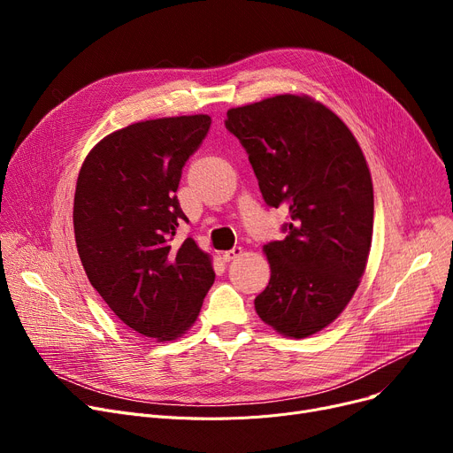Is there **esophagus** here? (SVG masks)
<instances>
[{"mask_svg":"<svg viewBox=\"0 0 453 453\" xmlns=\"http://www.w3.org/2000/svg\"><path fill=\"white\" fill-rule=\"evenodd\" d=\"M242 255V248H233V250H227V251H224L222 253V258L226 260V263H229V260H233V258H236V257H241Z\"/></svg>","mask_w":453,"mask_h":453,"instance_id":"esophagus-1","label":"esophagus"}]
</instances>
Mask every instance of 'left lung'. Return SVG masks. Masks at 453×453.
Returning <instances> with one entry per match:
<instances>
[{"instance_id":"1","label":"left lung","mask_w":453,"mask_h":453,"mask_svg":"<svg viewBox=\"0 0 453 453\" xmlns=\"http://www.w3.org/2000/svg\"><path fill=\"white\" fill-rule=\"evenodd\" d=\"M263 198L288 209L287 239L263 248L270 282L258 318L303 340L334 321L365 272L374 195L365 156L342 119L311 95H275L227 110Z\"/></svg>"}]
</instances>
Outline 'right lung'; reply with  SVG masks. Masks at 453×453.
Instances as JSON below:
<instances>
[{"label":"right lung","instance_id":"obj_1","mask_svg":"<svg viewBox=\"0 0 453 453\" xmlns=\"http://www.w3.org/2000/svg\"><path fill=\"white\" fill-rule=\"evenodd\" d=\"M211 128L205 113L159 117L103 137L75 188L81 263L113 314L157 342L181 338L214 282L212 258L193 239L174 244L185 214L181 169Z\"/></svg>","mask_w":453,"mask_h":453}]
</instances>
